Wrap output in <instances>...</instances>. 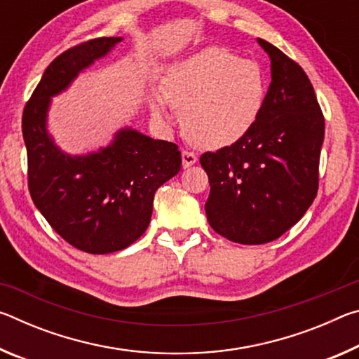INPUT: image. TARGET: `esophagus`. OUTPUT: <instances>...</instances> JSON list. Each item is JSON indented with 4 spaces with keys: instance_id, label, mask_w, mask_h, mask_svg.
Segmentation results:
<instances>
[{
    "instance_id": "1",
    "label": "esophagus",
    "mask_w": 359,
    "mask_h": 359,
    "mask_svg": "<svg viewBox=\"0 0 359 359\" xmlns=\"http://www.w3.org/2000/svg\"><path fill=\"white\" fill-rule=\"evenodd\" d=\"M196 161H198L196 154H193V151H188V150L182 151V165H184V168H190Z\"/></svg>"
}]
</instances>
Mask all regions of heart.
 Segmentation results:
<instances>
[{"label": "heart", "instance_id": "heart-1", "mask_svg": "<svg viewBox=\"0 0 359 359\" xmlns=\"http://www.w3.org/2000/svg\"><path fill=\"white\" fill-rule=\"evenodd\" d=\"M264 71L255 60L223 47H209L168 69L150 98L151 115L171 120L182 109V126L193 144L220 149L241 141L257 125L266 104Z\"/></svg>", "mask_w": 359, "mask_h": 359}]
</instances>
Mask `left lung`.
<instances>
[{"label":"left lung","instance_id":"8db88e82","mask_svg":"<svg viewBox=\"0 0 359 359\" xmlns=\"http://www.w3.org/2000/svg\"><path fill=\"white\" fill-rule=\"evenodd\" d=\"M258 42L272 76L263 114L241 141L199 158L210 184L209 224L245 245L280 238L311 208L325 139V117L306 72L271 42Z\"/></svg>","mask_w":359,"mask_h":359}]
</instances>
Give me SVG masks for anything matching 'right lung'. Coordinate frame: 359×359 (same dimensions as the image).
I'll return each instance as SVG.
<instances>
[{
  "label": "right lung",
  "instance_id": "1",
  "mask_svg": "<svg viewBox=\"0 0 359 359\" xmlns=\"http://www.w3.org/2000/svg\"><path fill=\"white\" fill-rule=\"evenodd\" d=\"M120 41L96 38L65 50L47 66L22 115L34 205L68 244L93 255L123 250L141 238L150 223L155 191L182 166L174 142L131 128L120 130L107 147L81 156L63 154L48 136L50 96Z\"/></svg>",
  "mask_w": 359,
  "mask_h": 359
}]
</instances>
